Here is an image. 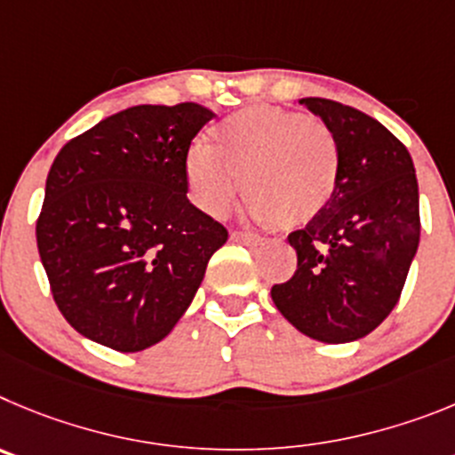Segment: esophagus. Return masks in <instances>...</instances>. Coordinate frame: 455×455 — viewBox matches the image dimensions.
Wrapping results in <instances>:
<instances>
[{
    "label": "esophagus",
    "mask_w": 455,
    "mask_h": 455,
    "mask_svg": "<svg viewBox=\"0 0 455 455\" xmlns=\"http://www.w3.org/2000/svg\"><path fill=\"white\" fill-rule=\"evenodd\" d=\"M231 237L235 240V243H243V244H263L265 237L258 235V233H251V231H233Z\"/></svg>",
    "instance_id": "1"
}]
</instances>
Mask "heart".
Segmentation results:
<instances>
[{"instance_id": "b5f03b06", "label": "heart", "mask_w": 455, "mask_h": 455, "mask_svg": "<svg viewBox=\"0 0 455 455\" xmlns=\"http://www.w3.org/2000/svg\"><path fill=\"white\" fill-rule=\"evenodd\" d=\"M192 204L220 218L240 190L244 211L263 224L304 227L326 211L338 188L339 151L322 122L276 106H249L211 129V147L183 161Z\"/></svg>"}]
</instances>
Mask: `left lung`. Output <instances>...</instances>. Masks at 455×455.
I'll use <instances>...</instances> for the list:
<instances>
[{
    "mask_svg": "<svg viewBox=\"0 0 455 455\" xmlns=\"http://www.w3.org/2000/svg\"><path fill=\"white\" fill-rule=\"evenodd\" d=\"M308 106L333 133L339 177L326 211L288 235L297 272L272 288L276 308L308 338H365L392 313L419 244L415 165L399 138L358 108L322 97Z\"/></svg>",
    "mask_w": 455,
    "mask_h": 455,
    "instance_id": "obj_1",
    "label": "left lung"
}]
</instances>
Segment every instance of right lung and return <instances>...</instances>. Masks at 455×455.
Listing matches in <instances>:
<instances>
[{
	"label": "right lung",
	"instance_id": "obj_1",
	"mask_svg": "<svg viewBox=\"0 0 455 455\" xmlns=\"http://www.w3.org/2000/svg\"><path fill=\"white\" fill-rule=\"evenodd\" d=\"M215 117L202 104L131 106L52 163L36 240L72 329L142 351L174 329L228 231L192 206L183 161Z\"/></svg>",
	"mask_w": 455,
	"mask_h": 455
}]
</instances>
